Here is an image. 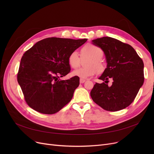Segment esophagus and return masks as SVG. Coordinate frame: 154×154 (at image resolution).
Segmentation results:
<instances>
[{"label": "esophagus", "instance_id": "obj_1", "mask_svg": "<svg viewBox=\"0 0 154 154\" xmlns=\"http://www.w3.org/2000/svg\"><path fill=\"white\" fill-rule=\"evenodd\" d=\"M85 82V79H80V84H83Z\"/></svg>", "mask_w": 154, "mask_h": 154}]
</instances>
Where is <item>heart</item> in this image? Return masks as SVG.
I'll return each instance as SVG.
<instances>
[{
    "instance_id": "b5f03b06",
    "label": "heart",
    "mask_w": 154,
    "mask_h": 154,
    "mask_svg": "<svg viewBox=\"0 0 154 154\" xmlns=\"http://www.w3.org/2000/svg\"><path fill=\"white\" fill-rule=\"evenodd\" d=\"M103 52L97 46L88 44L84 46L81 50L82 59L89 57L90 59L86 63L87 67H81L72 72V75L81 79H87L97 72L102 73L105 70V66L102 61ZM69 63L71 67L76 69L80 65L81 59L76 51L70 53L68 58Z\"/></svg>"
}]
</instances>
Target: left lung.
<instances>
[{"instance_id":"obj_1","label":"left lung","mask_w":154,"mask_h":154,"mask_svg":"<svg viewBox=\"0 0 154 154\" xmlns=\"http://www.w3.org/2000/svg\"><path fill=\"white\" fill-rule=\"evenodd\" d=\"M106 57L107 67L91 92L95 103L106 110L115 112L128 107L135 99L144 81L143 62L130 45L109 37L92 40ZM112 86L107 84L108 80Z\"/></svg>"}]
</instances>
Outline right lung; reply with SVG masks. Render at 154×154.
Here are the masks:
<instances>
[{
	"label": "right lung",
	"mask_w": 154,
	"mask_h": 154,
	"mask_svg": "<svg viewBox=\"0 0 154 154\" xmlns=\"http://www.w3.org/2000/svg\"><path fill=\"white\" fill-rule=\"evenodd\" d=\"M87 40L50 37L40 40L23 54L17 81L25 100L34 110L53 114L72 99L79 85V77L60 80L70 71L71 52Z\"/></svg>",
	"instance_id": "1"
}]
</instances>
